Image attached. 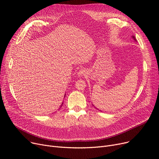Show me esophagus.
Returning a JSON list of instances; mask_svg holds the SVG:
<instances>
[{
    "mask_svg": "<svg viewBox=\"0 0 159 159\" xmlns=\"http://www.w3.org/2000/svg\"><path fill=\"white\" fill-rule=\"evenodd\" d=\"M86 73H87V72H86V71L85 70H84V69H80V70L79 71V72H78V75H79V76L81 77V76H84V75H86Z\"/></svg>",
    "mask_w": 159,
    "mask_h": 159,
    "instance_id": "1",
    "label": "esophagus"
}]
</instances>
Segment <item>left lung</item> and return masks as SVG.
<instances>
[{
	"instance_id": "1",
	"label": "left lung",
	"mask_w": 159,
	"mask_h": 159,
	"mask_svg": "<svg viewBox=\"0 0 159 159\" xmlns=\"http://www.w3.org/2000/svg\"><path fill=\"white\" fill-rule=\"evenodd\" d=\"M133 38H134V39H135V37H133Z\"/></svg>"
}]
</instances>
